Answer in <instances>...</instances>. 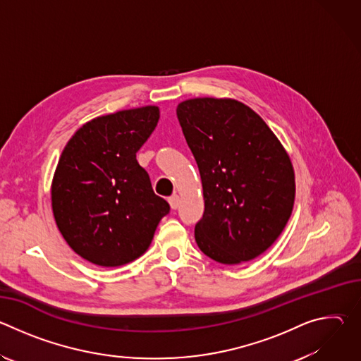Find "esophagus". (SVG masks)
<instances>
[{"label": "esophagus", "mask_w": 361, "mask_h": 361, "mask_svg": "<svg viewBox=\"0 0 361 361\" xmlns=\"http://www.w3.org/2000/svg\"><path fill=\"white\" fill-rule=\"evenodd\" d=\"M169 202H170L173 210H177L178 205H180V197L177 194H173L171 197H169Z\"/></svg>", "instance_id": "1"}]
</instances>
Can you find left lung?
<instances>
[{"mask_svg": "<svg viewBox=\"0 0 361 361\" xmlns=\"http://www.w3.org/2000/svg\"><path fill=\"white\" fill-rule=\"evenodd\" d=\"M177 118L202 183L197 245L223 264L255 259L293 212L294 171L286 149L263 118L235 99H187Z\"/></svg>", "mask_w": 361, "mask_h": 361, "instance_id": "8db88e82", "label": "left lung"}]
</instances>
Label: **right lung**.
Instances as JSON below:
<instances>
[{"mask_svg":"<svg viewBox=\"0 0 361 361\" xmlns=\"http://www.w3.org/2000/svg\"><path fill=\"white\" fill-rule=\"evenodd\" d=\"M159 118L154 106L97 117L61 154L51 185L54 219L68 245L92 264L138 259L170 213L135 159Z\"/></svg>","mask_w":361,"mask_h":361,"instance_id":"add662e5","label":"right lung"}]
</instances>
